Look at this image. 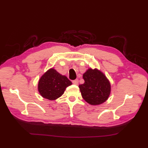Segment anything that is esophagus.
<instances>
[{"instance_id":"34e87169","label":"esophagus","mask_w":148,"mask_h":148,"mask_svg":"<svg viewBox=\"0 0 148 148\" xmlns=\"http://www.w3.org/2000/svg\"><path fill=\"white\" fill-rule=\"evenodd\" d=\"M72 83L75 84V85H77V84H78V83H79V81H78L77 79L73 80V81H72Z\"/></svg>"}]
</instances>
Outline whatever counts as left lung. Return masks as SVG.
I'll use <instances>...</instances> for the list:
<instances>
[{"instance_id": "obj_1", "label": "left lung", "mask_w": 148, "mask_h": 148, "mask_svg": "<svg viewBox=\"0 0 148 148\" xmlns=\"http://www.w3.org/2000/svg\"><path fill=\"white\" fill-rule=\"evenodd\" d=\"M84 83L79 88L84 100L91 105H99L108 99L111 85L106 77L97 69H89L83 76Z\"/></svg>"}]
</instances>
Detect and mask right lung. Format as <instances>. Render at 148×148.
<instances>
[{
	"mask_svg": "<svg viewBox=\"0 0 148 148\" xmlns=\"http://www.w3.org/2000/svg\"><path fill=\"white\" fill-rule=\"evenodd\" d=\"M71 84V81L67 77L51 69L40 77L38 90L44 98L52 100L62 96L66 88Z\"/></svg>",
	"mask_w": 148,
	"mask_h": 148,
	"instance_id": "right-lung-1",
	"label": "right lung"
}]
</instances>
